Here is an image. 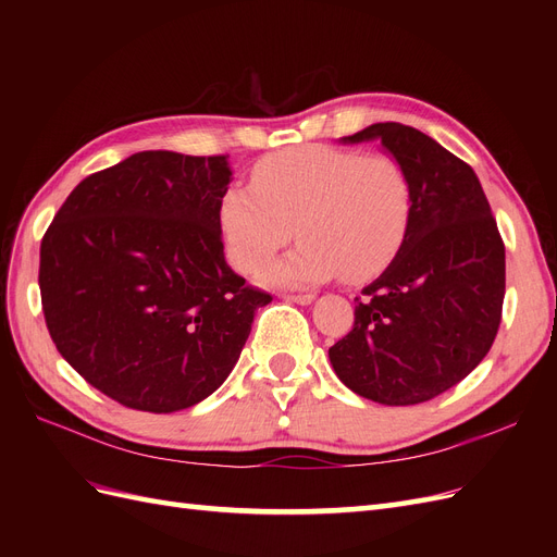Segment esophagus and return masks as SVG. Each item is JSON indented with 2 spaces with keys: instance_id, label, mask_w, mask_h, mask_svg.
<instances>
[{
  "instance_id": "esophagus-1",
  "label": "esophagus",
  "mask_w": 557,
  "mask_h": 557,
  "mask_svg": "<svg viewBox=\"0 0 557 557\" xmlns=\"http://www.w3.org/2000/svg\"><path fill=\"white\" fill-rule=\"evenodd\" d=\"M285 299H288V301H295V305H301V307H307V305H311V301L315 299V295H288V297H285Z\"/></svg>"
}]
</instances>
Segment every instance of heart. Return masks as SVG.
I'll return each mask as SVG.
<instances>
[{"label": "heart", "mask_w": 557, "mask_h": 557, "mask_svg": "<svg viewBox=\"0 0 557 557\" xmlns=\"http://www.w3.org/2000/svg\"><path fill=\"white\" fill-rule=\"evenodd\" d=\"M411 211V178L395 158L311 144L262 158L250 188H230L218 215L227 260L242 274L260 272L297 232L299 248L262 272L267 283L297 288L379 276L401 248Z\"/></svg>", "instance_id": "1"}]
</instances>
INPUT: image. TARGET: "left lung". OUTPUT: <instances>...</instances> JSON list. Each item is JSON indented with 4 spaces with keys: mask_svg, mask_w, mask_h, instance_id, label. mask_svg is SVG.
<instances>
[{
    "mask_svg": "<svg viewBox=\"0 0 557 557\" xmlns=\"http://www.w3.org/2000/svg\"><path fill=\"white\" fill-rule=\"evenodd\" d=\"M342 141H381L411 178L413 211L395 260L358 297L356 323L330 348V362L356 395L411 407L460 383L491 350L504 244L474 170L428 134L376 123Z\"/></svg>",
    "mask_w": 557,
    "mask_h": 557,
    "instance_id": "left-lung-1",
    "label": "left lung"
}]
</instances>
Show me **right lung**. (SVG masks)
I'll return each instance as SVG.
<instances>
[{
  "instance_id": "add662e5",
  "label": "right lung",
  "mask_w": 557,
  "mask_h": 557,
  "mask_svg": "<svg viewBox=\"0 0 557 557\" xmlns=\"http://www.w3.org/2000/svg\"><path fill=\"white\" fill-rule=\"evenodd\" d=\"M225 156L144 150L83 178L41 239L50 339L99 393L174 413L223 385L272 301L223 252Z\"/></svg>"
}]
</instances>
